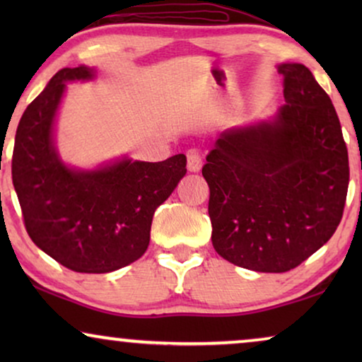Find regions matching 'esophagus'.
<instances>
[{
  "instance_id": "1",
  "label": "esophagus",
  "mask_w": 362,
  "mask_h": 362,
  "mask_svg": "<svg viewBox=\"0 0 362 362\" xmlns=\"http://www.w3.org/2000/svg\"><path fill=\"white\" fill-rule=\"evenodd\" d=\"M202 168V158L197 150L187 151V170L191 173H197Z\"/></svg>"
}]
</instances>
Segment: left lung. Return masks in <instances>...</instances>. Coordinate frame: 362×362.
<instances>
[{"instance_id": "obj_1", "label": "left lung", "mask_w": 362, "mask_h": 362, "mask_svg": "<svg viewBox=\"0 0 362 362\" xmlns=\"http://www.w3.org/2000/svg\"><path fill=\"white\" fill-rule=\"evenodd\" d=\"M285 105L222 132L206 156L212 245L244 269L281 274L334 234L349 161L331 98L303 64H281Z\"/></svg>"}]
</instances>
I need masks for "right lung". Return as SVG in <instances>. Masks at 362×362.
<instances>
[{
  "label": "right lung",
  "mask_w": 362,
  "mask_h": 362,
  "mask_svg": "<svg viewBox=\"0 0 362 362\" xmlns=\"http://www.w3.org/2000/svg\"><path fill=\"white\" fill-rule=\"evenodd\" d=\"M93 76L86 66L61 69L29 103L14 138L11 173L34 244L74 272L108 274L146 252L153 214L186 175V156L123 158L92 171L64 165L54 146V118L66 82Z\"/></svg>",
  "instance_id": "add662e5"
}]
</instances>
